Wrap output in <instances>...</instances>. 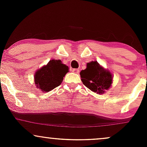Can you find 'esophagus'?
<instances>
[{"label": "esophagus", "mask_w": 147, "mask_h": 147, "mask_svg": "<svg viewBox=\"0 0 147 147\" xmlns=\"http://www.w3.org/2000/svg\"><path fill=\"white\" fill-rule=\"evenodd\" d=\"M71 70L72 72H75V73H79V70L77 68H72Z\"/></svg>", "instance_id": "esophagus-1"}]
</instances>
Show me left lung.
I'll list each match as a JSON object with an SVG mask.
<instances>
[{
    "instance_id": "1",
    "label": "left lung",
    "mask_w": 147,
    "mask_h": 147,
    "mask_svg": "<svg viewBox=\"0 0 147 147\" xmlns=\"http://www.w3.org/2000/svg\"><path fill=\"white\" fill-rule=\"evenodd\" d=\"M82 82L85 86L97 93H104L112 83V75L97 61L87 63V68L80 72Z\"/></svg>"
}]
</instances>
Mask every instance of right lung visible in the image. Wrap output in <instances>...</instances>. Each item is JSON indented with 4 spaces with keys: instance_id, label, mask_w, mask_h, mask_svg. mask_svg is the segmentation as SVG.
<instances>
[{
    "instance_id": "add662e5",
    "label": "right lung",
    "mask_w": 147,
    "mask_h": 147,
    "mask_svg": "<svg viewBox=\"0 0 147 147\" xmlns=\"http://www.w3.org/2000/svg\"><path fill=\"white\" fill-rule=\"evenodd\" d=\"M68 67L60 60H50L46 65L37 70L34 75L35 84L42 91L49 92L61 84Z\"/></svg>"
}]
</instances>
